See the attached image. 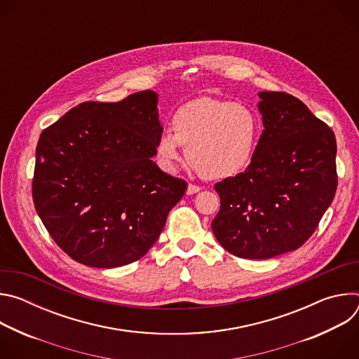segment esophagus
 Listing matches in <instances>:
<instances>
[{
    "label": "esophagus",
    "mask_w": 359,
    "mask_h": 359,
    "mask_svg": "<svg viewBox=\"0 0 359 359\" xmlns=\"http://www.w3.org/2000/svg\"><path fill=\"white\" fill-rule=\"evenodd\" d=\"M200 190H201V187L197 186V184L190 183V184L187 186V194H194V193H198Z\"/></svg>",
    "instance_id": "34e87169"
}]
</instances>
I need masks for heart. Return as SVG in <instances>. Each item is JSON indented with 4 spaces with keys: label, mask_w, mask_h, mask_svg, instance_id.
Returning <instances> with one entry per match:
<instances>
[{
    "label": "heart",
    "mask_w": 359,
    "mask_h": 359,
    "mask_svg": "<svg viewBox=\"0 0 359 359\" xmlns=\"http://www.w3.org/2000/svg\"><path fill=\"white\" fill-rule=\"evenodd\" d=\"M172 132H163L156 149L162 163L175 169L187 161L206 179L237 176L251 163L257 147L260 122L250 108L229 100L197 97L180 107L172 119Z\"/></svg>",
    "instance_id": "1"
}]
</instances>
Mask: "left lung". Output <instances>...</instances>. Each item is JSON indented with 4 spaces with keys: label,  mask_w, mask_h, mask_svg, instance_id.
<instances>
[{
    "label": "left lung",
    "mask_w": 359,
    "mask_h": 359,
    "mask_svg": "<svg viewBox=\"0 0 359 359\" xmlns=\"http://www.w3.org/2000/svg\"><path fill=\"white\" fill-rule=\"evenodd\" d=\"M264 130L248 168L216 183L217 241L240 259L266 260L299 248L334 200L332 129L285 92H260Z\"/></svg>",
    "instance_id": "obj_1"
}]
</instances>
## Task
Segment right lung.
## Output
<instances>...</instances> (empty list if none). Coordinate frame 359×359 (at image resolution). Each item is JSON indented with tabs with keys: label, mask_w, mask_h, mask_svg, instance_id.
<instances>
[{
	"label": "right lung",
	"mask_w": 359,
	"mask_h": 359,
	"mask_svg": "<svg viewBox=\"0 0 359 359\" xmlns=\"http://www.w3.org/2000/svg\"><path fill=\"white\" fill-rule=\"evenodd\" d=\"M158 93L83 102L42 130L32 177L49 236L81 264L137 262L159 238L187 183L151 161L163 132Z\"/></svg>",
	"instance_id": "add662e5"
}]
</instances>
